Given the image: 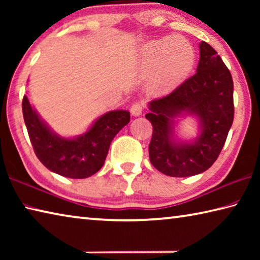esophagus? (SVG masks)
<instances>
[{
  "mask_svg": "<svg viewBox=\"0 0 260 260\" xmlns=\"http://www.w3.org/2000/svg\"><path fill=\"white\" fill-rule=\"evenodd\" d=\"M142 110H143V105L141 103H134L131 107V113L133 114L134 117H139L142 114Z\"/></svg>",
  "mask_w": 260,
  "mask_h": 260,
  "instance_id": "1",
  "label": "esophagus"
}]
</instances>
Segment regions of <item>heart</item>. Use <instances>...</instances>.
<instances>
[{
    "instance_id": "b5f03b06",
    "label": "heart",
    "mask_w": 260,
    "mask_h": 260,
    "mask_svg": "<svg viewBox=\"0 0 260 260\" xmlns=\"http://www.w3.org/2000/svg\"><path fill=\"white\" fill-rule=\"evenodd\" d=\"M195 50L181 37H165L141 47L140 67L150 70L148 87L153 91L167 90L184 80L195 65Z\"/></svg>"
}]
</instances>
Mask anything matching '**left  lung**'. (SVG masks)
<instances>
[{
    "instance_id": "obj_1",
    "label": "left lung",
    "mask_w": 260,
    "mask_h": 260,
    "mask_svg": "<svg viewBox=\"0 0 260 260\" xmlns=\"http://www.w3.org/2000/svg\"><path fill=\"white\" fill-rule=\"evenodd\" d=\"M233 90L230 70L217 51L202 41L196 73L170 94L149 102L146 118L152 125L149 157L159 172L183 178L212 166L234 119ZM184 114L199 121V135L190 141L175 135V118Z\"/></svg>"
}]
</instances>
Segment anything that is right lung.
<instances>
[{"label":"right lung","mask_w":260,"mask_h":260,"mask_svg":"<svg viewBox=\"0 0 260 260\" xmlns=\"http://www.w3.org/2000/svg\"><path fill=\"white\" fill-rule=\"evenodd\" d=\"M23 114L34 152L51 172L65 178L85 179L103 166L112 140L129 122L126 110H113L102 114L86 133L68 139L56 134L23 99Z\"/></svg>","instance_id":"obj_1"}]
</instances>
